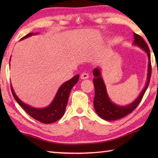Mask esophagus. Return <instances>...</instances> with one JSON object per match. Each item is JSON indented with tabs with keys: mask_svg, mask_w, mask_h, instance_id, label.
Returning <instances> with one entry per match:
<instances>
[{
	"mask_svg": "<svg viewBox=\"0 0 158 158\" xmlns=\"http://www.w3.org/2000/svg\"><path fill=\"white\" fill-rule=\"evenodd\" d=\"M89 78V74L86 73H83L81 74V79H87Z\"/></svg>",
	"mask_w": 158,
	"mask_h": 158,
	"instance_id": "obj_1",
	"label": "esophagus"
}]
</instances>
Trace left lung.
<instances>
[{"label":"left lung","mask_w":158,"mask_h":158,"mask_svg":"<svg viewBox=\"0 0 158 158\" xmlns=\"http://www.w3.org/2000/svg\"><path fill=\"white\" fill-rule=\"evenodd\" d=\"M134 40L133 44L135 46L139 47L144 52L147 53L148 58V74H147V79L145 87L143 88L142 91L136 100H134L130 105L125 106H120L116 105L110 100L107 92H106V85L105 84L102 78L101 77V71L100 68H95L93 69V84L95 86V98L93 101V105L96 113L101 118L106 121H115L127 116V114L135 110L137 108L139 104L145 93L146 90L148 89L150 79L151 76V55L148 45L143 39L140 35L134 33Z\"/></svg>","instance_id":"8db88e82"}]
</instances>
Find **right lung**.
<instances>
[{"label": "right lung", "instance_id": "1", "mask_svg": "<svg viewBox=\"0 0 158 158\" xmlns=\"http://www.w3.org/2000/svg\"><path fill=\"white\" fill-rule=\"evenodd\" d=\"M37 34L38 33H30L24 37H23L20 40ZM79 78V75L77 74V75L73 77L71 79L65 81L64 84L61 85L59 89H58L56 95L53 98V101L49 106L44 108H35L27 105V104L23 102L16 95L12 85L11 90L15 100L17 102V103L22 107V109H24V111L29 116L33 117L34 119L37 120V121L42 123H52L57 121L58 120L61 118V117L65 114L69 93H70L74 85L78 82Z\"/></svg>", "mask_w": 158, "mask_h": 158}]
</instances>
